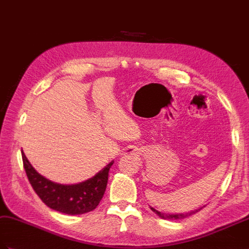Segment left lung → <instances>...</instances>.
<instances>
[{
  "mask_svg": "<svg viewBox=\"0 0 249 249\" xmlns=\"http://www.w3.org/2000/svg\"><path fill=\"white\" fill-rule=\"evenodd\" d=\"M203 208V207H202ZM202 208H198V209H196V210H193V211H191V212H188V213H183V214H167V213H162V212H160V211H157V210H155L154 208H152L151 207V210H152L153 212H155V213L159 215L160 217H161V219H163V220H180V219H184V217H187V216H190V215H192V214H195V213H196V212H198L199 210H201Z\"/></svg>",
  "mask_w": 249,
  "mask_h": 249,
  "instance_id": "8db88e82",
  "label": "left lung"
}]
</instances>
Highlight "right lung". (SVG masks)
Returning <instances> with one entry per match:
<instances>
[{"label":"right lung","instance_id":"1","mask_svg":"<svg viewBox=\"0 0 249 249\" xmlns=\"http://www.w3.org/2000/svg\"><path fill=\"white\" fill-rule=\"evenodd\" d=\"M23 166L33 189L47 207L61 213L76 215L94 210L105 195L108 170L114 161L97 173L95 177L80 184L61 185L42 177L30 165L22 151Z\"/></svg>","mask_w":249,"mask_h":249}]
</instances>
